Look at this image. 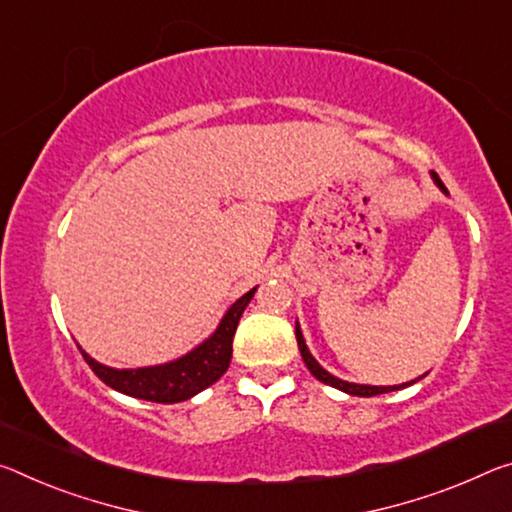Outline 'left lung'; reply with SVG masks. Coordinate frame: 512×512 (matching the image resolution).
Instances as JSON below:
<instances>
[{"label": "left lung", "mask_w": 512, "mask_h": 512, "mask_svg": "<svg viewBox=\"0 0 512 512\" xmlns=\"http://www.w3.org/2000/svg\"><path fill=\"white\" fill-rule=\"evenodd\" d=\"M433 180H435V184H437V186H440L442 191H446V186L442 184L440 177H437V173H433ZM296 342H298V351H300V355H303V360H305L307 369H310L312 376H314L316 380H321V383L330 385V387L342 389V392H346V394H353V396H376V394H387V392H394V389H401V387H408V385L415 383V380H412V383L394 385V387H373V385H355V383H346V380H339V378H335V376H330V373H328L326 369H323L321 364L312 358V353L307 351V346H305L303 332H300V328H298V326H296ZM421 378H424V376H421Z\"/></svg>", "instance_id": "1"}]
</instances>
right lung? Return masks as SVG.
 <instances>
[{"mask_svg": "<svg viewBox=\"0 0 512 512\" xmlns=\"http://www.w3.org/2000/svg\"><path fill=\"white\" fill-rule=\"evenodd\" d=\"M255 296V289L243 294L237 303H234L227 314L223 316L221 326L216 328L212 337L205 344H200L196 351H191L184 358L159 364V367H145V369H111L104 364L95 362L93 358L81 351L88 367L93 369L97 378L104 385H109L116 392H123L127 396L154 403H180L196 396L202 389L214 385L218 378L223 376L230 367L232 360V339L237 332L239 319L250 298Z\"/></svg>", "mask_w": 512, "mask_h": 512, "instance_id": "right-lung-1", "label": "right lung"}]
</instances>
